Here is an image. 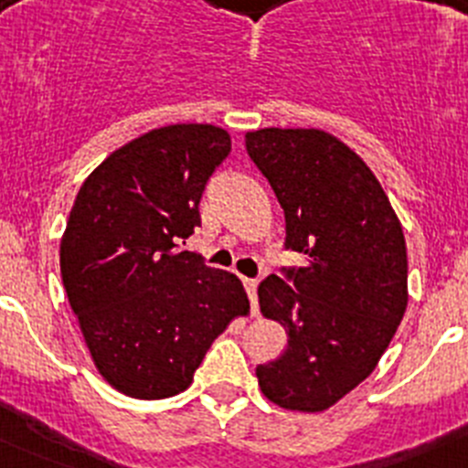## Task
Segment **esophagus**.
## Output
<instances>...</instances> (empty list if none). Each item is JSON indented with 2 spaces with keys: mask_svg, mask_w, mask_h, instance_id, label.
<instances>
[{
  "mask_svg": "<svg viewBox=\"0 0 468 468\" xmlns=\"http://www.w3.org/2000/svg\"><path fill=\"white\" fill-rule=\"evenodd\" d=\"M243 288L250 300V312L258 314V279H243Z\"/></svg>",
  "mask_w": 468,
  "mask_h": 468,
  "instance_id": "1",
  "label": "esophagus"
}]
</instances>
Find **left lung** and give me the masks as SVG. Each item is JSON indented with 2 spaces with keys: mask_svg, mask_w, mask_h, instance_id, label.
I'll return each instance as SVG.
<instances>
[{
  "mask_svg": "<svg viewBox=\"0 0 468 468\" xmlns=\"http://www.w3.org/2000/svg\"><path fill=\"white\" fill-rule=\"evenodd\" d=\"M246 152L283 208V248L304 258L258 285L288 346L255 375L281 408L325 410L373 373L403 318V229L373 171L325 131L262 128Z\"/></svg>",
  "mask_w": 468,
  "mask_h": 468,
  "instance_id": "obj_1",
  "label": "left lung"
}]
</instances>
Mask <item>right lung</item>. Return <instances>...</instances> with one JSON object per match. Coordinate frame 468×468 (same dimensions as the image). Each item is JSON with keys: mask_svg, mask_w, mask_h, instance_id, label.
<instances>
[{"mask_svg": "<svg viewBox=\"0 0 468 468\" xmlns=\"http://www.w3.org/2000/svg\"><path fill=\"white\" fill-rule=\"evenodd\" d=\"M229 152L210 123L156 128L112 152L74 198L60 274L95 367L122 394L185 391L215 337L250 309L237 276L177 250Z\"/></svg>", "mask_w": 468, "mask_h": 468, "instance_id": "right-lung-1", "label": "right lung"}]
</instances>
